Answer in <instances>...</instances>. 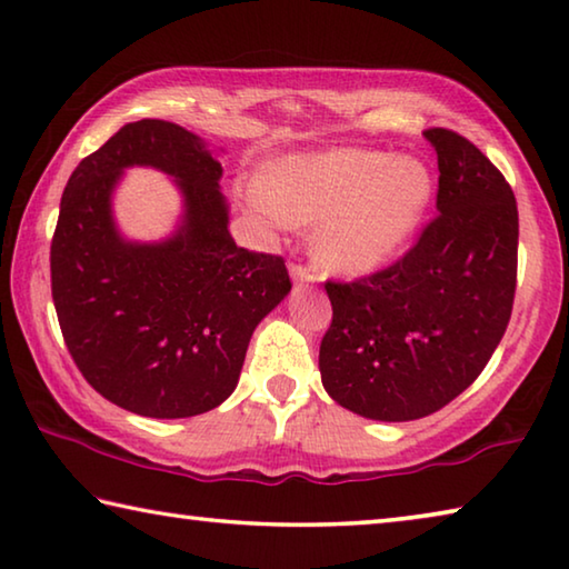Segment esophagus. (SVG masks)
I'll use <instances>...</instances> for the list:
<instances>
[{
	"label": "esophagus",
	"mask_w": 569,
	"mask_h": 569,
	"mask_svg": "<svg viewBox=\"0 0 569 569\" xmlns=\"http://www.w3.org/2000/svg\"><path fill=\"white\" fill-rule=\"evenodd\" d=\"M291 278H293L296 286L319 283V276H316L313 271H308V268H303V266H291Z\"/></svg>",
	"instance_id": "1"
}]
</instances>
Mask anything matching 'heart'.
I'll use <instances>...</instances> for the list:
<instances>
[{
  "mask_svg": "<svg viewBox=\"0 0 569 569\" xmlns=\"http://www.w3.org/2000/svg\"><path fill=\"white\" fill-rule=\"evenodd\" d=\"M256 198L268 226H316L313 253L329 271L369 276L417 236L435 176L411 156L336 148L268 162L256 178Z\"/></svg>",
  "mask_w": 569,
  "mask_h": 569,
  "instance_id": "obj_1",
  "label": "heart"
}]
</instances>
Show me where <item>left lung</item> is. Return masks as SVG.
<instances>
[{
	"label": "left lung",
	"instance_id": "1",
	"mask_svg": "<svg viewBox=\"0 0 569 569\" xmlns=\"http://www.w3.org/2000/svg\"><path fill=\"white\" fill-rule=\"evenodd\" d=\"M439 216L407 256L353 283H326L323 389L373 421L429 417L475 381L507 331L519 218L502 172L461 134L435 128Z\"/></svg>",
	"mask_w": 569,
	"mask_h": 569
}]
</instances>
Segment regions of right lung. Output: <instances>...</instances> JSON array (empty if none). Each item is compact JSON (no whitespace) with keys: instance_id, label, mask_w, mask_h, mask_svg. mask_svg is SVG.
I'll use <instances>...</instances> for the list:
<instances>
[{"instance_id":"add662e5","label":"right lung","mask_w":569,"mask_h":569,"mask_svg":"<svg viewBox=\"0 0 569 569\" xmlns=\"http://www.w3.org/2000/svg\"><path fill=\"white\" fill-rule=\"evenodd\" d=\"M152 167L181 196L160 241H132L113 218L124 169ZM223 168L196 132L124 124L67 180L52 238V298L77 369L94 391L150 419L198 417L238 387L256 326L291 293L283 258L238 248Z\"/></svg>"}]
</instances>
